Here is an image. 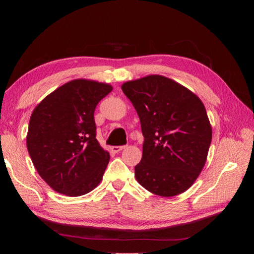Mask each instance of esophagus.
I'll list each match as a JSON object with an SVG mask.
<instances>
[{
    "label": "esophagus",
    "instance_id": "obj_1",
    "mask_svg": "<svg viewBox=\"0 0 254 254\" xmlns=\"http://www.w3.org/2000/svg\"><path fill=\"white\" fill-rule=\"evenodd\" d=\"M126 148V146H112L111 147V150L113 153H119V152H121L122 149H124Z\"/></svg>",
    "mask_w": 254,
    "mask_h": 254
}]
</instances>
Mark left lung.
Masks as SVG:
<instances>
[{"instance_id":"left-lung-1","label":"left lung","mask_w":254,"mask_h":254,"mask_svg":"<svg viewBox=\"0 0 254 254\" xmlns=\"http://www.w3.org/2000/svg\"><path fill=\"white\" fill-rule=\"evenodd\" d=\"M121 88L135 108L144 136L137 182L159 196L186 192L204 168L212 142L202 100L163 75L128 80Z\"/></svg>"}]
</instances>
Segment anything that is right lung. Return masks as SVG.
Segmentation results:
<instances>
[{
  "label": "right lung",
  "mask_w": 254,
  "mask_h": 254,
  "mask_svg": "<svg viewBox=\"0 0 254 254\" xmlns=\"http://www.w3.org/2000/svg\"><path fill=\"white\" fill-rule=\"evenodd\" d=\"M111 90L107 83L73 79L32 111L27 149L38 174L58 193L80 196L101 182L110 155L96 138L94 112Z\"/></svg>",
  "instance_id": "add662e5"
}]
</instances>
